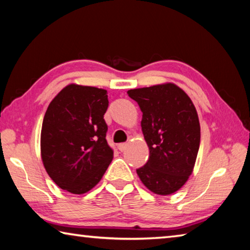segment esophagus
I'll list each match as a JSON object with an SVG mask.
<instances>
[{"mask_svg":"<svg viewBox=\"0 0 250 250\" xmlns=\"http://www.w3.org/2000/svg\"><path fill=\"white\" fill-rule=\"evenodd\" d=\"M127 146H128V144L127 143H122V144H118V149H120L121 151H124L126 148H127Z\"/></svg>","mask_w":250,"mask_h":250,"instance_id":"34e87169","label":"esophagus"}]
</instances>
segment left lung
<instances>
[{
    "mask_svg": "<svg viewBox=\"0 0 250 250\" xmlns=\"http://www.w3.org/2000/svg\"><path fill=\"white\" fill-rule=\"evenodd\" d=\"M143 112L142 129L149 158L136 171L156 194L168 195L185 185L198 156L201 130L191 99L173 83L129 90Z\"/></svg>",
    "mask_w": 250,
    "mask_h": 250,
    "instance_id": "8db88e82",
    "label": "left lung"
}]
</instances>
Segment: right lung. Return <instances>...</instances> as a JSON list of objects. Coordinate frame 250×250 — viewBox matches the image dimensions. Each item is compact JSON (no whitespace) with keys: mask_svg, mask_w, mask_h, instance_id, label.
I'll return each instance as SVG.
<instances>
[{"mask_svg":"<svg viewBox=\"0 0 250 250\" xmlns=\"http://www.w3.org/2000/svg\"><path fill=\"white\" fill-rule=\"evenodd\" d=\"M106 90L70 84L48 106L42 121L41 149L47 173L73 194L98 185L113 159L106 141Z\"/></svg>","mask_w":250,"mask_h":250,"instance_id":"1","label":"right lung"}]
</instances>
